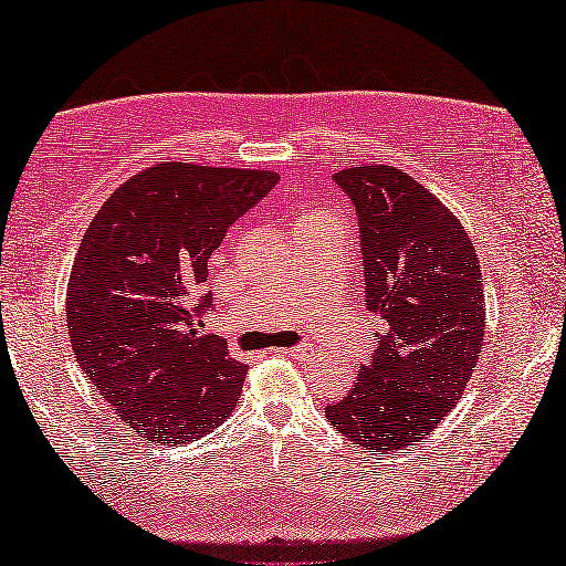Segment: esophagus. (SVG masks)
<instances>
[{
	"instance_id": "obj_1",
	"label": "esophagus",
	"mask_w": 566,
	"mask_h": 566,
	"mask_svg": "<svg viewBox=\"0 0 566 566\" xmlns=\"http://www.w3.org/2000/svg\"><path fill=\"white\" fill-rule=\"evenodd\" d=\"M276 353L290 355V357H294V360H297V363L315 360V357H317V349L310 347V345H297V347H290V349H276Z\"/></svg>"
}]
</instances>
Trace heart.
Returning a JSON list of instances; mask_svg holds the SVG:
<instances>
[{
    "label": "heart",
    "instance_id": "1",
    "mask_svg": "<svg viewBox=\"0 0 566 566\" xmlns=\"http://www.w3.org/2000/svg\"><path fill=\"white\" fill-rule=\"evenodd\" d=\"M317 219H329L325 211L322 209H310L307 213H304V217L300 219V223H307V221H317Z\"/></svg>",
    "mask_w": 566,
    "mask_h": 566
}]
</instances>
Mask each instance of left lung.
<instances>
[{
	"mask_svg": "<svg viewBox=\"0 0 566 566\" xmlns=\"http://www.w3.org/2000/svg\"><path fill=\"white\" fill-rule=\"evenodd\" d=\"M332 181L357 211L365 302L385 329L325 416L365 451H400L451 412L483 353L481 264L451 209L400 168L355 166Z\"/></svg>",
	"mask_w": 566,
	"mask_h": 566,
	"instance_id": "1",
	"label": "left lung"
}]
</instances>
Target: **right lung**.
Segmentation results:
<instances>
[{
	"label": "right lung",
	"instance_id": "right-lung-1",
	"mask_svg": "<svg viewBox=\"0 0 566 566\" xmlns=\"http://www.w3.org/2000/svg\"><path fill=\"white\" fill-rule=\"evenodd\" d=\"M280 181L272 170L156 164L107 199L67 282V329L87 380L136 433L186 443L234 410L249 367L201 335L209 256Z\"/></svg>",
	"mask_w": 566,
	"mask_h": 566
}]
</instances>
